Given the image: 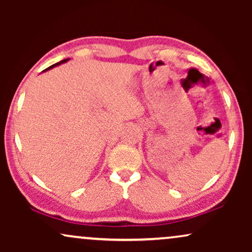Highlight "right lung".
<instances>
[{"label":"right lung","mask_w":252,"mask_h":252,"mask_svg":"<svg viewBox=\"0 0 252 252\" xmlns=\"http://www.w3.org/2000/svg\"><path fill=\"white\" fill-rule=\"evenodd\" d=\"M66 61H67V60H63V61H61V62H60V63H56V64L51 65V66H49V67H48V68H47V70H50V68H53L54 66H56V65H60L61 63H65V62H66ZM47 70H44V71H47Z\"/></svg>","instance_id":"1"}]
</instances>
